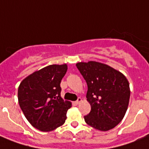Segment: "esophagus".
<instances>
[{
  "instance_id": "obj_1",
  "label": "esophagus",
  "mask_w": 149,
  "mask_h": 149,
  "mask_svg": "<svg viewBox=\"0 0 149 149\" xmlns=\"http://www.w3.org/2000/svg\"><path fill=\"white\" fill-rule=\"evenodd\" d=\"M81 100H81V98L78 97V100H76L75 102H74V104H75V105H78V104H79V102H81Z\"/></svg>"
}]
</instances>
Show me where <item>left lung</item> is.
<instances>
[{
	"instance_id": "obj_1",
	"label": "left lung",
	"mask_w": 149,
	"mask_h": 149,
	"mask_svg": "<svg viewBox=\"0 0 149 149\" xmlns=\"http://www.w3.org/2000/svg\"><path fill=\"white\" fill-rule=\"evenodd\" d=\"M76 66L87 83L86 98L91 105L85 121L96 130H111L127 109L131 94L128 81L121 72L100 62H80Z\"/></svg>"
}]
</instances>
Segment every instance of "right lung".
I'll use <instances>...</instances> for the list:
<instances>
[{"label": "right lung", "mask_w": 149, "mask_h": 149, "mask_svg": "<svg viewBox=\"0 0 149 149\" xmlns=\"http://www.w3.org/2000/svg\"><path fill=\"white\" fill-rule=\"evenodd\" d=\"M68 70L66 64H52L35 71L20 83L18 103L32 126L51 131L64 124L69 101L61 96V81Z\"/></svg>", "instance_id": "1"}]
</instances>
